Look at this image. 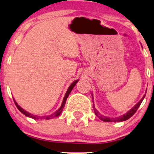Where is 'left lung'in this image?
<instances>
[{
    "instance_id": "obj_1",
    "label": "left lung",
    "mask_w": 154,
    "mask_h": 154,
    "mask_svg": "<svg viewBox=\"0 0 154 154\" xmlns=\"http://www.w3.org/2000/svg\"><path fill=\"white\" fill-rule=\"evenodd\" d=\"M144 97H145V94L143 96V97H142V99L140 100V101L139 102V103H137V104H136V106H134L133 107V108L131 109L130 110L129 112H127V113H126L125 115H124L123 116H122V117H119V118H108V117H104V116H101L100 114H99L98 112L97 111V110L95 109H94V112H95V115L97 116V117L99 118V119H100V120L103 121V122H123V121H126L127 120V119H130V117H132V116H133V115L136 113V112L137 111V109H139V106H140V104L142 103V100H144ZM93 108H94V105H93Z\"/></svg>"
}]
</instances>
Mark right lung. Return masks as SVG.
I'll return each mask as SVG.
<instances>
[{
    "instance_id": "obj_1",
    "label": "right lung",
    "mask_w": 154,
    "mask_h": 154,
    "mask_svg": "<svg viewBox=\"0 0 154 154\" xmlns=\"http://www.w3.org/2000/svg\"><path fill=\"white\" fill-rule=\"evenodd\" d=\"M77 82H78V80H75V81H74V82H73V83H71V86H69V88H68L67 91H66V95H65L64 98H63V103H62V105H61V106H60V108L59 109L57 110V112H54V114L51 115V116H45V117H38V116H32V115H31L30 113L27 112H26L25 110H24V109H23L21 108V106H18V103H17L16 102H15V100H14V102H15V106H17V108L18 109V110H19V111L21 112V113H23V114H24V115H25L26 116H27V117H30V118H32V119H52V118H54V117H57V116H60V114H61L62 111H63V108H64V106H65V104H66V100H67V97H68V95H69L70 92H71V90L73 89V88H74V86H75V85H76V83H77Z\"/></svg>"
}]
</instances>
